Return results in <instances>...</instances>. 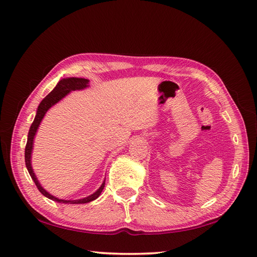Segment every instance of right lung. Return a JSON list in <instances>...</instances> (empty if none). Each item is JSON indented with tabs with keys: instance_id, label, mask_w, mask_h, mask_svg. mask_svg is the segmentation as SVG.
Instances as JSON below:
<instances>
[{
	"instance_id": "add662e5",
	"label": "right lung",
	"mask_w": 257,
	"mask_h": 257,
	"mask_svg": "<svg viewBox=\"0 0 257 257\" xmlns=\"http://www.w3.org/2000/svg\"><path fill=\"white\" fill-rule=\"evenodd\" d=\"M88 83L89 80L88 79H84V78H75V77H72V78H65V79H62L59 81V83L56 85V88H54L49 94L46 96L38 106L37 108V111H36V115H35V119L32 123V125L30 127L29 131V134H28V142H27V146H26V151H25V158H26V166L28 168V172L31 176V178L33 179V181L35 182L37 189L40 190V192L43 194L44 196L48 197L49 199H52L54 201H57V203H62V204H87L90 203V201L96 199L99 195L100 193H102L104 186H105V181L100 185V188L95 192L93 193L92 195L82 198V199H77V200H64V199H59L57 197H54L50 194L45 191L42 185L38 182L37 178L33 172L32 166H31V153H32V149H33V142H34V136L36 134V131L40 126V124L44 118V115L47 112V110L49 109L50 107H52L54 104H57L60 99L63 98L65 95H67L69 92L71 91H75V90H81L88 87Z\"/></svg>"
}]
</instances>
